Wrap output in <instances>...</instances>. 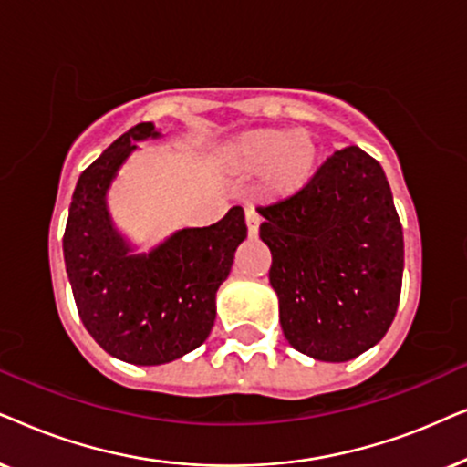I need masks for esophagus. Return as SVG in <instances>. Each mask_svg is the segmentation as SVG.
Masks as SVG:
<instances>
[{
    "label": "esophagus",
    "instance_id": "34e87169",
    "mask_svg": "<svg viewBox=\"0 0 467 467\" xmlns=\"http://www.w3.org/2000/svg\"><path fill=\"white\" fill-rule=\"evenodd\" d=\"M245 223H247V233H250V237H256L260 228V215L256 211L245 209Z\"/></svg>",
    "mask_w": 467,
    "mask_h": 467
}]
</instances>
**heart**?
Listing matches in <instances>:
<instances>
[{
    "instance_id": "obj_1",
    "label": "heart",
    "mask_w": 467,
    "mask_h": 467,
    "mask_svg": "<svg viewBox=\"0 0 467 467\" xmlns=\"http://www.w3.org/2000/svg\"><path fill=\"white\" fill-rule=\"evenodd\" d=\"M318 153V140L309 130L260 128L234 139L223 160L239 175L263 172L260 190L265 198L285 201L312 179Z\"/></svg>"
}]
</instances>
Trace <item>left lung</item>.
Here are the masks:
<instances>
[{"label":"left lung","mask_w":467,"mask_h":467,"mask_svg":"<svg viewBox=\"0 0 467 467\" xmlns=\"http://www.w3.org/2000/svg\"><path fill=\"white\" fill-rule=\"evenodd\" d=\"M258 213L288 344L327 363L376 346L403 275V230L378 160L357 145L339 149L301 192Z\"/></svg>","instance_id":"8db88e82"}]
</instances>
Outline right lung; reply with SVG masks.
<instances>
[{
    "label": "right lung",
    "instance_id": "obj_1",
    "mask_svg": "<svg viewBox=\"0 0 467 467\" xmlns=\"http://www.w3.org/2000/svg\"><path fill=\"white\" fill-rule=\"evenodd\" d=\"M158 136L151 121L139 123L80 172L64 233L80 320L110 357L132 365L171 363L209 337L217 288L247 237L244 209L233 207L211 226L177 230L149 254H132L107 192L134 142Z\"/></svg>",
    "mask_w": 467,
    "mask_h": 467
}]
</instances>
